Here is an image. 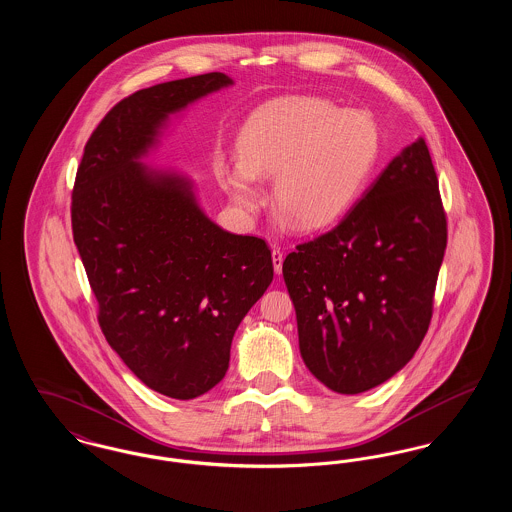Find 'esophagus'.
<instances>
[{"label": "esophagus", "instance_id": "esophagus-1", "mask_svg": "<svg viewBox=\"0 0 512 512\" xmlns=\"http://www.w3.org/2000/svg\"><path fill=\"white\" fill-rule=\"evenodd\" d=\"M282 263H284V251L280 247H274L272 249V265H274L276 274L282 272Z\"/></svg>", "mask_w": 512, "mask_h": 512}]
</instances>
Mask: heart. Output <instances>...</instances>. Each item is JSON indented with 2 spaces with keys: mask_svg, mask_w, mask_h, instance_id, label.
I'll use <instances>...</instances> for the list:
<instances>
[{
  "mask_svg": "<svg viewBox=\"0 0 512 512\" xmlns=\"http://www.w3.org/2000/svg\"><path fill=\"white\" fill-rule=\"evenodd\" d=\"M376 124L318 98L276 99L245 121L240 165L224 184L244 213L263 207L255 184L272 180L274 207L303 232L332 226L361 194L378 157Z\"/></svg>",
  "mask_w": 512,
  "mask_h": 512,
  "instance_id": "heart-1",
  "label": "heart"
}]
</instances>
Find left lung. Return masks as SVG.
Returning a JSON list of instances; mask_svg holds the SVG:
<instances>
[{"label":"left lung","mask_w":512,"mask_h":512,"mask_svg":"<svg viewBox=\"0 0 512 512\" xmlns=\"http://www.w3.org/2000/svg\"><path fill=\"white\" fill-rule=\"evenodd\" d=\"M445 245L438 176L418 138L338 226L286 257L299 351L326 388L363 393L413 359L432 320Z\"/></svg>","instance_id":"8db88e82"}]
</instances>
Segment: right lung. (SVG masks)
Listing matches in <instances>:
<instances>
[{"mask_svg":"<svg viewBox=\"0 0 512 512\" xmlns=\"http://www.w3.org/2000/svg\"><path fill=\"white\" fill-rule=\"evenodd\" d=\"M230 84L197 74L122 99L92 132L74 180V244L101 332L147 388L184 401L224 378L234 332L274 268L265 240L222 230L186 176L140 157L169 115Z\"/></svg>","mask_w":512,"mask_h":512,"instance_id":"1","label":"right lung"}]
</instances>
